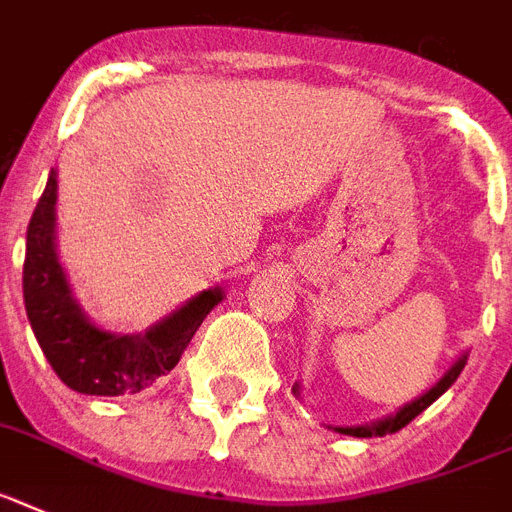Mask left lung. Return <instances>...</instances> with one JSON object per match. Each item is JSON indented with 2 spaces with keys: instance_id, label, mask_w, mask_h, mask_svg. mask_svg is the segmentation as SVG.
<instances>
[{
  "instance_id": "left-lung-1",
  "label": "left lung",
  "mask_w": 512,
  "mask_h": 512,
  "mask_svg": "<svg viewBox=\"0 0 512 512\" xmlns=\"http://www.w3.org/2000/svg\"><path fill=\"white\" fill-rule=\"evenodd\" d=\"M468 361V353H463V356H458V361L450 366V369L439 377V382H434L429 390L424 392V395H418L416 400H411L408 405H403L400 411H395L392 416H384L379 418V421H374V424H363V426H329V429H335L337 434H348V437H384V434H395L400 432L403 426H408L413 421V418L418 416V413H424L429 405L434 403L437 398H442L450 387H453L455 379L460 377V371H463V366H466ZM293 392L301 398V384L295 382L293 384Z\"/></svg>"
}]
</instances>
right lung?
Here are the masks:
<instances>
[{"label": "right lung", "mask_w": 512, "mask_h": 512, "mask_svg": "<svg viewBox=\"0 0 512 512\" xmlns=\"http://www.w3.org/2000/svg\"><path fill=\"white\" fill-rule=\"evenodd\" d=\"M23 298L33 335L54 374L83 395L120 398L146 390L175 369L225 290L209 287L146 332L122 335L91 322L57 256V170H52L25 235Z\"/></svg>", "instance_id": "1"}]
</instances>
